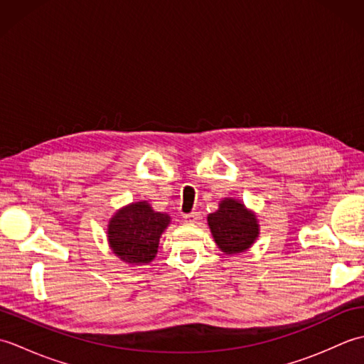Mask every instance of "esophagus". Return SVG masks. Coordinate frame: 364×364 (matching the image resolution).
<instances>
[{
    "label": "esophagus",
    "mask_w": 364,
    "mask_h": 364,
    "mask_svg": "<svg viewBox=\"0 0 364 364\" xmlns=\"http://www.w3.org/2000/svg\"><path fill=\"white\" fill-rule=\"evenodd\" d=\"M198 220H200V214L196 211H192V213L184 215V222H188V223H197Z\"/></svg>",
    "instance_id": "esophagus-1"
}]
</instances>
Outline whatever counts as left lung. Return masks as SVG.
I'll use <instances>...</instances> for the list:
<instances>
[{"instance_id":"1","label":"left lung","mask_w":364,"mask_h":364,"mask_svg":"<svg viewBox=\"0 0 364 364\" xmlns=\"http://www.w3.org/2000/svg\"><path fill=\"white\" fill-rule=\"evenodd\" d=\"M208 225L215 244L225 255L250 249L259 235L257 215L235 198H223L219 210L208 215Z\"/></svg>"}]
</instances>
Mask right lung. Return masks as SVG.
Here are the masks:
<instances>
[{"label": "right lung", "mask_w": 364, "mask_h": 364, "mask_svg": "<svg viewBox=\"0 0 364 364\" xmlns=\"http://www.w3.org/2000/svg\"><path fill=\"white\" fill-rule=\"evenodd\" d=\"M170 215L156 213L146 202H136L115 213L107 225L112 253L128 264H149L158 253L159 237Z\"/></svg>", "instance_id": "add662e5"}]
</instances>
